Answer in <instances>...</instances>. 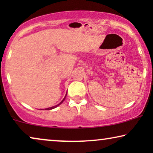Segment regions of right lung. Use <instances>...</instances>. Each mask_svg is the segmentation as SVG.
<instances>
[{"mask_svg":"<svg viewBox=\"0 0 153 153\" xmlns=\"http://www.w3.org/2000/svg\"><path fill=\"white\" fill-rule=\"evenodd\" d=\"M66 95H67V94H66ZM65 97H66V95H65V97L63 98V100H62V101H61V102H60L59 104H57V105H56V106H52V107H49V108H45V110H51V109H53V108H54L57 107V106H59V105H60V104H61L62 103V102H63V101H64V100H65Z\"/></svg>","mask_w":153,"mask_h":153,"instance_id":"right-lung-1","label":"right lung"}]
</instances>
